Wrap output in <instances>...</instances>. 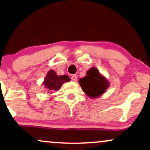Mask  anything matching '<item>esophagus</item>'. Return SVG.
Segmentation results:
<instances>
[{
	"mask_svg": "<svg viewBox=\"0 0 150 150\" xmlns=\"http://www.w3.org/2000/svg\"><path fill=\"white\" fill-rule=\"evenodd\" d=\"M71 80L73 81L77 80V75H71Z\"/></svg>",
	"mask_w": 150,
	"mask_h": 150,
	"instance_id": "1",
	"label": "esophagus"
}]
</instances>
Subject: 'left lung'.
Returning a JSON list of instances; mask_svg holds the SVG:
<instances>
[{
    "label": "left lung",
    "mask_w": 150,
    "mask_h": 150,
    "mask_svg": "<svg viewBox=\"0 0 150 150\" xmlns=\"http://www.w3.org/2000/svg\"><path fill=\"white\" fill-rule=\"evenodd\" d=\"M83 92L91 98H96L104 94L110 84L97 68H91L87 72V75L79 80Z\"/></svg>",
    "instance_id": "8db88e82"
}]
</instances>
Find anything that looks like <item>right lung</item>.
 Returning <instances> with one entry per match:
<instances>
[{"label":"right lung","mask_w":150,"mask_h":150,"mask_svg":"<svg viewBox=\"0 0 150 150\" xmlns=\"http://www.w3.org/2000/svg\"><path fill=\"white\" fill-rule=\"evenodd\" d=\"M69 81L70 78L67 75H57L54 70H50L44 79L43 85L49 93V92L58 91L64 82Z\"/></svg>","instance_id":"add662e5"}]
</instances>
